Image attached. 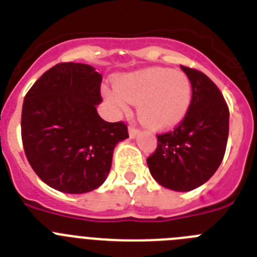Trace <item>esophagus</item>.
<instances>
[{"label": "esophagus", "mask_w": 257, "mask_h": 257, "mask_svg": "<svg viewBox=\"0 0 257 257\" xmlns=\"http://www.w3.org/2000/svg\"><path fill=\"white\" fill-rule=\"evenodd\" d=\"M140 131L138 128H134V127H128V135H130L131 139H135L136 136L139 135Z\"/></svg>", "instance_id": "1"}]
</instances>
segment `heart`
Here are the masks:
<instances>
[{
    "mask_svg": "<svg viewBox=\"0 0 257 257\" xmlns=\"http://www.w3.org/2000/svg\"><path fill=\"white\" fill-rule=\"evenodd\" d=\"M103 96L115 117L128 112V103L138 104V117L143 124L166 130L187 117L193 86L180 70L149 68L118 77L114 88H104Z\"/></svg>",
    "mask_w": 257,
    "mask_h": 257,
    "instance_id": "obj_1",
    "label": "heart"
}]
</instances>
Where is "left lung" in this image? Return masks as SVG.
<instances>
[{"label":"left lung","mask_w":257,"mask_h":257,"mask_svg":"<svg viewBox=\"0 0 257 257\" xmlns=\"http://www.w3.org/2000/svg\"><path fill=\"white\" fill-rule=\"evenodd\" d=\"M180 68L192 82V105L174 131L157 135V149L147 163L160 185L189 192L210 180L219 169L228 142L229 109L217 86L206 74Z\"/></svg>","instance_id":"left-lung-1"}]
</instances>
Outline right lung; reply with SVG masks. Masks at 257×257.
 Here are the masks:
<instances>
[{"mask_svg":"<svg viewBox=\"0 0 257 257\" xmlns=\"http://www.w3.org/2000/svg\"><path fill=\"white\" fill-rule=\"evenodd\" d=\"M101 74L81 63H60L45 72L24 97L22 139L27 160L49 187L69 194L105 181L115 145L128 138L123 122L104 121Z\"/></svg>","mask_w":257,"mask_h":257,"instance_id":"1","label":"right lung"}]
</instances>
